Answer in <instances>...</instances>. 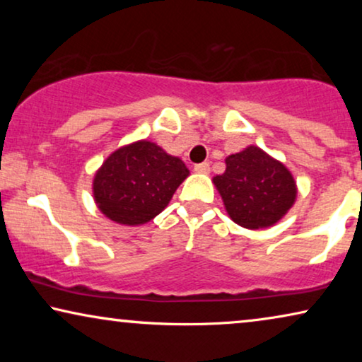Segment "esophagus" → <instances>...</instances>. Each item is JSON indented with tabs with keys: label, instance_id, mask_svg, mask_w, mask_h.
<instances>
[{
	"label": "esophagus",
	"instance_id": "esophagus-1",
	"mask_svg": "<svg viewBox=\"0 0 362 362\" xmlns=\"http://www.w3.org/2000/svg\"><path fill=\"white\" fill-rule=\"evenodd\" d=\"M194 171H196V173H204V175H206V173L211 171V165H209V163H207V161L199 163V165L194 166Z\"/></svg>",
	"mask_w": 362,
	"mask_h": 362
}]
</instances>
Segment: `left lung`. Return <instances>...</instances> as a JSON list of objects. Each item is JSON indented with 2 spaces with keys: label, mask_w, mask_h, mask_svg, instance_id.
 I'll list each match as a JSON object with an SVG mask.
<instances>
[{
  "label": "left lung",
  "mask_w": 362,
  "mask_h": 362,
  "mask_svg": "<svg viewBox=\"0 0 362 362\" xmlns=\"http://www.w3.org/2000/svg\"><path fill=\"white\" fill-rule=\"evenodd\" d=\"M227 214L245 229L279 222L296 199V182L285 165L259 146L226 158V171L214 176Z\"/></svg>",
  "instance_id": "8db88e82"
}]
</instances>
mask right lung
<instances>
[{"mask_svg": "<svg viewBox=\"0 0 362 362\" xmlns=\"http://www.w3.org/2000/svg\"><path fill=\"white\" fill-rule=\"evenodd\" d=\"M187 176L189 170L180 158L140 140L103 161L93 177V199L117 224L141 226L165 209Z\"/></svg>", "mask_w": 362, "mask_h": 362, "instance_id": "obj_1", "label": "right lung"}]
</instances>
